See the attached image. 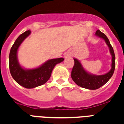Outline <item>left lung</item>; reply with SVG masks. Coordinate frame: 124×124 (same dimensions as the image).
<instances>
[{"label":"left lung","instance_id":"left-lung-1","mask_svg":"<svg viewBox=\"0 0 124 124\" xmlns=\"http://www.w3.org/2000/svg\"><path fill=\"white\" fill-rule=\"evenodd\" d=\"M95 35L97 37H99L102 39H104L106 44L109 47L110 53L112 56L111 70L104 75H93L85 70L79 60H77V58H73L75 64L71 71L72 79L78 86L91 90L97 89L102 85H104V84H106L113 75L115 68V55L113 48L110 44L108 38L106 37L105 34L102 33L99 30L96 31Z\"/></svg>","mask_w":124,"mask_h":124}]
</instances>
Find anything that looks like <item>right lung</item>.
I'll list each match as a JSON object with an SVG mask.
<instances>
[{
  "instance_id": "right-lung-1",
  "label": "right lung",
  "mask_w": 124,
  "mask_h": 124,
  "mask_svg": "<svg viewBox=\"0 0 124 124\" xmlns=\"http://www.w3.org/2000/svg\"><path fill=\"white\" fill-rule=\"evenodd\" d=\"M30 34L31 31L28 30L16 39L11 48L9 56V67L13 78L21 86L28 89L34 88L44 84L49 79L54 66L64 60V58H53L47 60L37 68H22L18 61V49Z\"/></svg>"
}]
</instances>
